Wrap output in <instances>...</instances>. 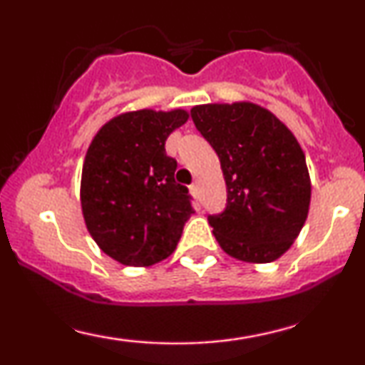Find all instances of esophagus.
Wrapping results in <instances>:
<instances>
[{
	"mask_svg": "<svg viewBox=\"0 0 365 365\" xmlns=\"http://www.w3.org/2000/svg\"><path fill=\"white\" fill-rule=\"evenodd\" d=\"M190 192H192V194H194V195L199 194V185H197V183H192V185H190Z\"/></svg>",
	"mask_w": 365,
	"mask_h": 365,
	"instance_id": "34e87169",
	"label": "esophagus"
}]
</instances>
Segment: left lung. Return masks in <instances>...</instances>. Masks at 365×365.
Wrapping results in <instances>:
<instances>
[{
    "label": "left lung",
    "mask_w": 365,
    "mask_h": 365,
    "mask_svg": "<svg viewBox=\"0 0 365 365\" xmlns=\"http://www.w3.org/2000/svg\"><path fill=\"white\" fill-rule=\"evenodd\" d=\"M190 116L223 170L226 207L207 216L217 244L238 261H276L307 220L302 148L273 113L252 103L202 104Z\"/></svg>",
    "instance_id": "left-lung-1"
}]
</instances>
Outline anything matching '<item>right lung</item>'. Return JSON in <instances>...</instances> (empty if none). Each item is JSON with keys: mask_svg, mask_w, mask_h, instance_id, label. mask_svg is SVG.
Here are the masks:
<instances>
[{"mask_svg": "<svg viewBox=\"0 0 365 365\" xmlns=\"http://www.w3.org/2000/svg\"><path fill=\"white\" fill-rule=\"evenodd\" d=\"M188 113L140 110L108 121L82 170L87 230L104 254L125 266H150L177 249L194 215L192 195L175 180L177 159L165 142Z\"/></svg>", "mask_w": 365, "mask_h": 365, "instance_id": "add662e5", "label": "right lung"}]
</instances>
